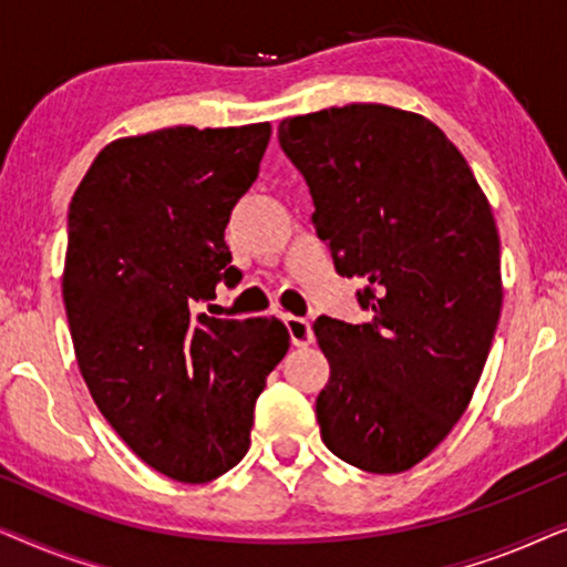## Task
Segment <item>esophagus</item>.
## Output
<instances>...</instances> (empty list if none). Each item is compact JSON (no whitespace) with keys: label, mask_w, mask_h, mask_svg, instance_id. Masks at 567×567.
<instances>
[{"label":"esophagus","mask_w":567,"mask_h":567,"mask_svg":"<svg viewBox=\"0 0 567 567\" xmlns=\"http://www.w3.org/2000/svg\"><path fill=\"white\" fill-rule=\"evenodd\" d=\"M286 330H289L291 343L297 348H307L315 340L312 324H309L305 317H286Z\"/></svg>","instance_id":"esophagus-1"}]
</instances>
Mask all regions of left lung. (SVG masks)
Wrapping results in <instances>:
<instances>
[{
  "label": "left lung",
  "instance_id": "left-lung-1",
  "mask_svg": "<svg viewBox=\"0 0 567 567\" xmlns=\"http://www.w3.org/2000/svg\"><path fill=\"white\" fill-rule=\"evenodd\" d=\"M278 142L336 270L367 281L355 297L369 322H315L330 361L322 441L363 472H405L454 429L491 353L503 305L491 204L444 131L400 107L297 115Z\"/></svg>",
  "mask_w": 567,
  "mask_h": 567
}]
</instances>
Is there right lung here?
Wrapping results in <instances>:
<instances>
[{"label":"right lung","instance_id":"1","mask_svg":"<svg viewBox=\"0 0 567 567\" xmlns=\"http://www.w3.org/2000/svg\"><path fill=\"white\" fill-rule=\"evenodd\" d=\"M268 138L270 123L115 138L69 204L61 291L76 363L131 452L177 483L243 460L255 400L289 351L276 317L200 309L243 278L224 229Z\"/></svg>","mask_w":567,"mask_h":567}]
</instances>
